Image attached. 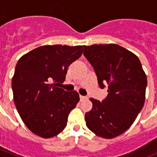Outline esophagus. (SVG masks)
<instances>
[{
    "label": "esophagus",
    "mask_w": 157,
    "mask_h": 157,
    "mask_svg": "<svg viewBox=\"0 0 157 157\" xmlns=\"http://www.w3.org/2000/svg\"><path fill=\"white\" fill-rule=\"evenodd\" d=\"M87 97L86 96H80V100H81V101H83V100H85V99H87Z\"/></svg>",
    "instance_id": "esophagus-1"
}]
</instances>
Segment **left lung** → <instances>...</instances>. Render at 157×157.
Returning a JSON list of instances; mask_svg holds the SVG:
<instances>
[{
	"label": "left lung",
	"instance_id": "8db88e82",
	"mask_svg": "<svg viewBox=\"0 0 157 157\" xmlns=\"http://www.w3.org/2000/svg\"><path fill=\"white\" fill-rule=\"evenodd\" d=\"M83 48L99 86L109 87L101 102L90 98L93 109L86 113V126L101 138H115L129 129L143 108L146 75L138 56L120 45H84Z\"/></svg>",
	"mask_w": 157,
	"mask_h": 157
}]
</instances>
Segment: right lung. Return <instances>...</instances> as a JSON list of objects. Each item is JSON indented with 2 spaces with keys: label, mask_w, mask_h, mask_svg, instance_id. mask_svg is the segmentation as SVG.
Wrapping results in <instances>:
<instances>
[{
  "label": "right lung",
  "mask_w": 157,
  "mask_h": 157,
  "mask_svg": "<svg viewBox=\"0 0 157 157\" xmlns=\"http://www.w3.org/2000/svg\"><path fill=\"white\" fill-rule=\"evenodd\" d=\"M82 50V45H43L19 59L12 82L14 102L25 125L34 134L52 138L66 127L79 95L59 85Z\"/></svg>",
  "instance_id": "add662e5"
}]
</instances>
